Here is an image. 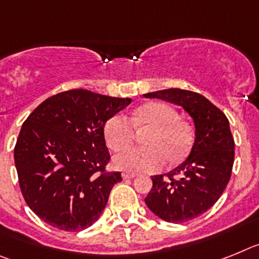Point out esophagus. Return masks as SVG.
I'll list each match as a JSON object with an SVG mask.
<instances>
[{
    "label": "esophagus",
    "mask_w": 259,
    "mask_h": 259,
    "mask_svg": "<svg viewBox=\"0 0 259 259\" xmlns=\"http://www.w3.org/2000/svg\"><path fill=\"white\" fill-rule=\"evenodd\" d=\"M136 176H137L136 173H129V172H125V173H122V179H125V180L134 179V177H136Z\"/></svg>",
    "instance_id": "1"
}]
</instances>
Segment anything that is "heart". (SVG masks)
I'll list each match as a JSON object with an SVG mask.
<instances>
[{
    "label": "heart",
    "instance_id": "1",
    "mask_svg": "<svg viewBox=\"0 0 259 259\" xmlns=\"http://www.w3.org/2000/svg\"><path fill=\"white\" fill-rule=\"evenodd\" d=\"M132 120L137 127H151L146 133V146L123 148L113 157L117 169L129 173H151L160 169L165 157L170 163L183 160L192 146V133L179 121V113L164 103H148L139 107ZM134 126L126 116L113 114L104 123V138L112 150H120L134 139Z\"/></svg>",
    "mask_w": 259,
    "mask_h": 259
}]
</instances>
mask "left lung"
I'll return each instance as SVG.
<instances>
[{
    "label": "left lung",
    "instance_id": "8db88e82",
    "mask_svg": "<svg viewBox=\"0 0 259 259\" xmlns=\"http://www.w3.org/2000/svg\"><path fill=\"white\" fill-rule=\"evenodd\" d=\"M143 96L180 105L194 121V145L186 160L165 175L152 176V189L145 198L156 217L168 223H185L212 207L231 179L235 141L229 121L197 92L168 89Z\"/></svg>",
    "mask_w": 259,
    "mask_h": 259
}]
</instances>
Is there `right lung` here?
I'll list each match as a JSON object with an SVG mask.
<instances>
[{
    "label": "right lung",
    "instance_id": "add662e5",
    "mask_svg": "<svg viewBox=\"0 0 259 259\" xmlns=\"http://www.w3.org/2000/svg\"><path fill=\"white\" fill-rule=\"evenodd\" d=\"M132 103L76 89L41 103L22 125L14 161L28 207L47 224L78 232L95 223L120 172H108L104 123Z\"/></svg>",
    "mask_w": 259,
    "mask_h": 259
}]
</instances>
